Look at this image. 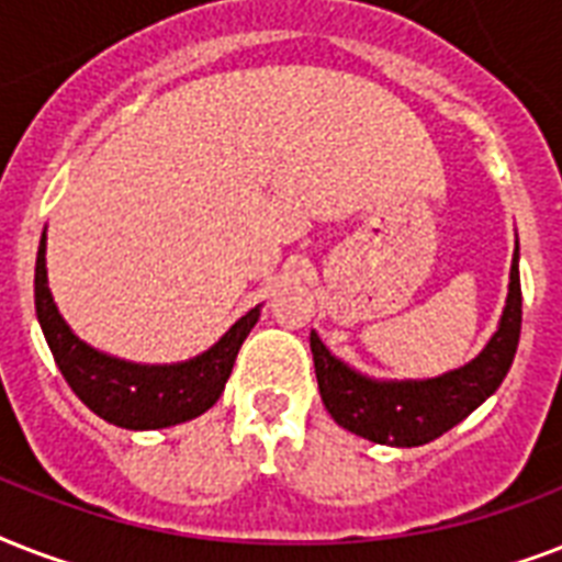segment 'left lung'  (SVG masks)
I'll return each instance as SVG.
<instances>
[{
	"instance_id": "obj_1",
	"label": "left lung",
	"mask_w": 562,
	"mask_h": 562,
	"mask_svg": "<svg viewBox=\"0 0 562 562\" xmlns=\"http://www.w3.org/2000/svg\"><path fill=\"white\" fill-rule=\"evenodd\" d=\"M519 329H522V289H519V245H516L507 303L498 329L487 347L463 368L419 382L417 379L382 382L335 359L317 333H312L308 344L315 356L321 400L335 423L373 443L408 449V446L428 443L458 426L490 393H496L514 364Z\"/></svg>"
}]
</instances>
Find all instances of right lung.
Listing matches in <instances>:
<instances>
[{"instance_id": "right-lung-1", "label": "right lung", "mask_w": 562, "mask_h": 562, "mask_svg": "<svg viewBox=\"0 0 562 562\" xmlns=\"http://www.w3.org/2000/svg\"><path fill=\"white\" fill-rule=\"evenodd\" d=\"M34 306L48 350L75 396L92 414L131 431L178 426L210 411L233 373L238 347L259 321V306L250 308L210 350L180 364H134L113 359L83 344L57 312L46 277V233L40 238L34 268Z\"/></svg>"}]
</instances>
